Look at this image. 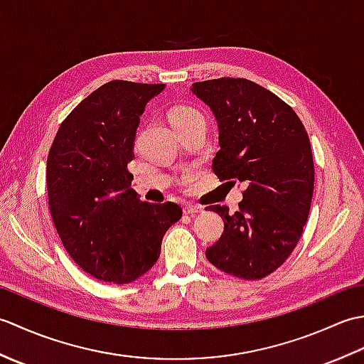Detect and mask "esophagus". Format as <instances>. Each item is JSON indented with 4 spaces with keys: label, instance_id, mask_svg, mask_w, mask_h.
<instances>
[{
    "label": "esophagus",
    "instance_id": "1",
    "mask_svg": "<svg viewBox=\"0 0 364 364\" xmlns=\"http://www.w3.org/2000/svg\"><path fill=\"white\" fill-rule=\"evenodd\" d=\"M183 211H184V214L192 215V214L202 213V211H203V208L200 206V205H196V203H188V205H184V206H183Z\"/></svg>",
    "mask_w": 364,
    "mask_h": 364
}]
</instances>
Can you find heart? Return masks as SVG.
Returning a JSON list of instances; mask_svg holds the SVG:
<instances>
[{"mask_svg": "<svg viewBox=\"0 0 364 364\" xmlns=\"http://www.w3.org/2000/svg\"><path fill=\"white\" fill-rule=\"evenodd\" d=\"M170 122H172V127L176 129V128L191 125V123H196V122H205V117L202 112L196 109V107L181 105V106L173 107L172 112H170Z\"/></svg>", "mask_w": 364, "mask_h": 364, "instance_id": "1", "label": "heart"}]
</instances>
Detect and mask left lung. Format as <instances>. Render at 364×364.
I'll list each match as a JSON object with an SVG mask.
<instances>
[{
  "label": "left lung",
  "mask_w": 364,
  "mask_h": 364,
  "mask_svg": "<svg viewBox=\"0 0 364 364\" xmlns=\"http://www.w3.org/2000/svg\"><path fill=\"white\" fill-rule=\"evenodd\" d=\"M191 90L218 119L214 173L245 184L233 214L210 206L223 218V233L206 258L230 275L259 280L288 259L304 233L314 189L310 137L288 103L250 80H208Z\"/></svg>",
  "instance_id": "left-lung-1"
}]
</instances>
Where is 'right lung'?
<instances>
[{"mask_svg":"<svg viewBox=\"0 0 364 364\" xmlns=\"http://www.w3.org/2000/svg\"><path fill=\"white\" fill-rule=\"evenodd\" d=\"M164 84L114 80L84 98L54 137L46 191L64 249L97 280L123 284L153 267L176 203H146L131 189L133 144L145 105Z\"/></svg>","mask_w":364,"mask_h":364,"instance_id":"right-lung-1","label":"right lung"}]
</instances>
